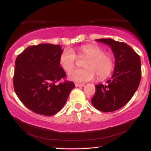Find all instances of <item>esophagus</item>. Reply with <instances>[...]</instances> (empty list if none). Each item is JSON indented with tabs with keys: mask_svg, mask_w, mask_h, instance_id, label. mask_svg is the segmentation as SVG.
I'll use <instances>...</instances> for the list:
<instances>
[{
	"mask_svg": "<svg viewBox=\"0 0 151 151\" xmlns=\"http://www.w3.org/2000/svg\"><path fill=\"white\" fill-rule=\"evenodd\" d=\"M83 86H85V84H81V83H76V87H81Z\"/></svg>",
	"mask_w": 151,
	"mask_h": 151,
	"instance_id": "obj_1",
	"label": "esophagus"
}]
</instances>
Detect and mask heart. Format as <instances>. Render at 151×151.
I'll return each mask as SVG.
<instances>
[{
	"label": "heart",
	"instance_id": "obj_1",
	"mask_svg": "<svg viewBox=\"0 0 151 151\" xmlns=\"http://www.w3.org/2000/svg\"><path fill=\"white\" fill-rule=\"evenodd\" d=\"M78 57H86L83 61V68L73 70L68 74V78L76 82H87L94 79L107 78L114 67V58L112 54L104 52L103 48L94 44L83 45L77 50ZM76 54L70 49H66L59 57V64L66 72H70L76 66Z\"/></svg>",
	"mask_w": 151,
	"mask_h": 151
}]
</instances>
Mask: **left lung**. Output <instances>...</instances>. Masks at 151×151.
Masks as SVG:
<instances>
[{
    "label": "left lung",
    "mask_w": 151,
    "mask_h": 151,
    "mask_svg": "<svg viewBox=\"0 0 151 151\" xmlns=\"http://www.w3.org/2000/svg\"><path fill=\"white\" fill-rule=\"evenodd\" d=\"M96 40L111 46L115 65L107 84L96 85L95 94L91 101L99 111L112 112L127 104L138 89L141 78L140 56L124 42L111 38Z\"/></svg>",
    "instance_id": "left-lung-1"
}]
</instances>
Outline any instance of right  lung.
Returning a JSON list of instances; mask_svg holds the SVG:
<instances>
[{"mask_svg":"<svg viewBox=\"0 0 151 151\" xmlns=\"http://www.w3.org/2000/svg\"><path fill=\"white\" fill-rule=\"evenodd\" d=\"M63 50L59 45L39 44L28 47L17 57L13 76L14 90L26 107L43 115L58 113L75 87L65 80L59 66ZM61 79L65 81L59 83Z\"/></svg>","mask_w":151,"mask_h":151,"instance_id":"right-lung-1","label":"right lung"}]
</instances>
